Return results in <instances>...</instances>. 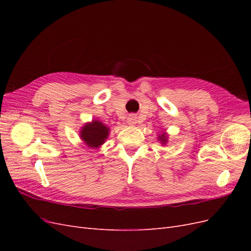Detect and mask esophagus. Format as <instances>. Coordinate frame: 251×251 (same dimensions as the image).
I'll return each instance as SVG.
<instances>
[{
	"mask_svg": "<svg viewBox=\"0 0 251 251\" xmlns=\"http://www.w3.org/2000/svg\"><path fill=\"white\" fill-rule=\"evenodd\" d=\"M127 124L130 126H135L136 125V116L135 115H130L127 118Z\"/></svg>",
	"mask_w": 251,
	"mask_h": 251,
	"instance_id": "esophagus-1",
	"label": "esophagus"
}]
</instances>
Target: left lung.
Instances as JSON below:
<instances>
[{
	"instance_id": "obj_1",
	"label": "left lung",
	"mask_w": 251,
	"mask_h": 251,
	"mask_svg": "<svg viewBox=\"0 0 251 251\" xmlns=\"http://www.w3.org/2000/svg\"><path fill=\"white\" fill-rule=\"evenodd\" d=\"M157 139H158V141H160V144H162V146H165V144L168 143V141H169V135L166 132H162L161 134L158 135Z\"/></svg>"
}]
</instances>
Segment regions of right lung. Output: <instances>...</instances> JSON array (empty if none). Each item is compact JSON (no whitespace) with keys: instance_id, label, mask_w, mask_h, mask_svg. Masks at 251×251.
Returning <instances> with one entry per match:
<instances>
[{"instance_id":"add662e5","label":"right lung","mask_w":251,"mask_h":251,"mask_svg":"<svg viewBox=\"0 0 251 251\" xmlns=\"http://www.w3.org/2000/svg\"><path fill=\"white\" fill-rule=\"evenodd\" d=\"M110 127L100 120L93 119L80 127L79 137L90 149H100L108 139Z\"/></svg>"}]
</instances>
